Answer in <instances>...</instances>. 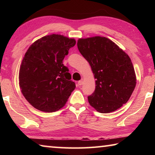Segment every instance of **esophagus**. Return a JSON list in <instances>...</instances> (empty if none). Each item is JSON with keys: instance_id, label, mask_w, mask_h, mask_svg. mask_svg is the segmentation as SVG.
<instances>
[{"instance_id": "obj_1", "label": "esophagus", "mask_w": 155, "mask_h": 155, "mask_svg": "<svg viewBox=\"0 0 155 155\" xmlns=\"http://www.w3.org/2000/svg\"><path fill=\"white\" fill-rule=\"evenodd\" d=\"M83 81L81 80V81H78V85H83Z\"/></svg>"}]
</instances>
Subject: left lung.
<instances>
[{
    "instance_id": "obj_1",
    "label": "left lung",
    "mask_w": 155,
    "mask_h": 155,
    "mask_svg": "<svg viewBox=\"0 0 155 155\" xmlns=\"http://www.w3.org/2000/svg\"><path fill=\"white\" fill-rule=\"evenodd\" d=\"M77 46L96 78L95 91L88 96L90 105L108 114L127 103L136 85L135 70L128 54L104 37L79 39Z\"/></svg>"
}]
</instances>
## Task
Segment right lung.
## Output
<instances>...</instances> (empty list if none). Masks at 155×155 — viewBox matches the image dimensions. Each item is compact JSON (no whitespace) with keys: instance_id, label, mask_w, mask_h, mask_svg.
<instances>
[{"instance_id":"add662e5","label":"right lung","mask_w":155,"mask_h":155,"mask_svg":"<svg viewBox=\"0 0 155 155\" xmlns=\"http://www.w3.org/2000/svg\"><path fill=\"white\" fill-rule=\"evenodd\" d=\"M75 44L74 39L52 34L27 50L20 65L19 84L23 96L35 109L51 113L66 103L76 85L63 60Z\"/></svg>"}]
</instances>
